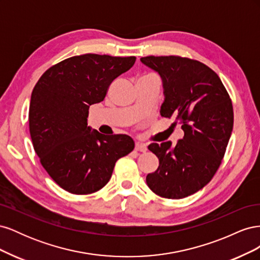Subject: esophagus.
<instances>
[{
    "label": "esophagus",
    "mask_w": 260,
    "mask_h": 260,
    "mask_svg": "<svg viewBox=\"0 0 260 260\" xmlns=\"http://www.w3.org/2000/svg\"><path fill=\"white\" fill-rule=\"evenodd\" d=\"M147 149V146L145 143H141V142H137L136 143V151L139 152H145Z\"/></svg>",
    "instance_id": "esophagus-1"
}]
</instances>
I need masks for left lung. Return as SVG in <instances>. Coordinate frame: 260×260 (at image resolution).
Instances as JSON below:
<instances>
[{
    "instance_id": "obj_1",
    "label": "left lung",
    "mask_w": 260,
    "mask_h": 260,
    "mask_svg": "<svg viewBox=\"0 0 260 260\" xmlns=\"http://www.w3.org/2000/svg\"><path fill=\"white\" fill-rule=\"evenodd\" d=\"M141 61L162 79L161 116L174 117L184 131L174 146L148 145L159 166L146 183L160 198L183 199L205 186L222 161L233 129L232 101L219 76L199 60L170 55Z\"/></svg>"
}]
</instances>
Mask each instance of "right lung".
Listing matches in <instances>:
<instances>
[{
	"label": "right lung",
	"mask_w": 260,
	"mask_h": 260,
	"mask_svg": "<svg viewBox=\"0 0 260 260\" xmlns=\"http://www.w3.org/2000/svg\"><path fill=\"white\" fill-rule=\"evenodd\" d=\"M136 56L83 54L61 60L40 77L31 94L29 130L49 176L65 191L88 195L104 187L116 161L135 148L125 135H101L88 125L89 107L129 70Z\"/></svg>",
	"instance_id": "right-lung-1"
}]
</instances>
